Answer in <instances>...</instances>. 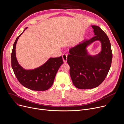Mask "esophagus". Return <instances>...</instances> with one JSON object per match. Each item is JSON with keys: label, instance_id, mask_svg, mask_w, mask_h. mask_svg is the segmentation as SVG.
<instances>
[{"label": "esophagus", "instance_id": "34e87169", "mask_svg": "<svg viewBox=\"0 0 124 124\" xmlns=\"http://www.w3.org/2000/svg\"><path fill=\"white\" fill-rule=\"evenodd\" d=\"M62 59H63V61L64 62H66L67 60V55L64 54L62 56Z\"/></svg>", "mask_w": 124, "mask_h": 124}]
</instances>
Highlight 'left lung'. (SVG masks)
<instances>
[{
	"label": "left lung",
	"instance_id": "left-lung-1",
	"mask_svg": "<svg viewBox=\"0 0 124 124\" xmlns=\"http://www.w3.org/2000/svg\"><path fill=\"white\" fill-rule=\"evenodd\" d=\"M92 27L95 36L70 48L67 56L71 79L74 85L81 89L99 86L105 79L112 64L113 54L108 37L98 26ZM96 40L101 44V51L97 54L92 55L87 48Z\"/></svg>",
	"mask_w": 124,
	"mask_h": 124
}]
</instances>
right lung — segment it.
Segmentation results:
<instances>
[{
	"label": "right lung",
	"mask_w": 124,
	"mask_h": 124,
	"mask_svg": "<svg viewBox=\"0 0 124 124\" xmlns=\"http://www.w3.org/2000/svg\"><path fill=\"white\" fill-rule=\"evenodd\" d=\"M27 28L17 37L13 46L11 55L12 68L17 80L24 87L32 90H46L53 85L57 71L63 63L62 57L50 58L42 65L33 69L23 68L17 60L16 48L18 38Z\"/></svg>",
	"instance_id": "obj_1"
}]
</instances>
